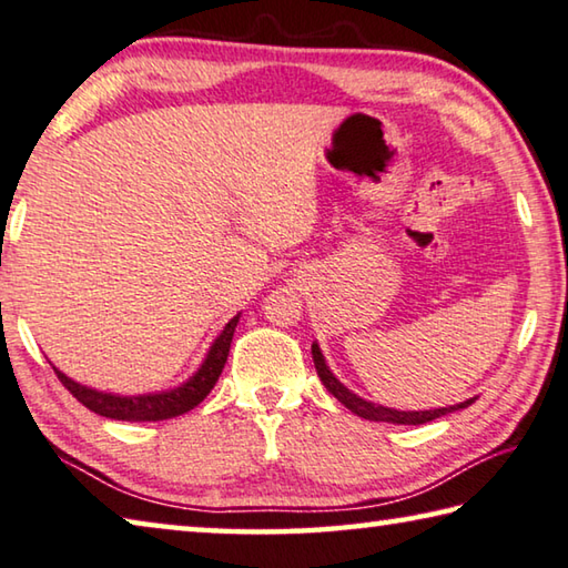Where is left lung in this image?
Returning a JSON list of instances; mask_svg holds the SVG:
<instances>
[{
    "label": "left lung",
    "mask_w": 568,
    "mask_h": 568,
    "mask_svg": "<svg viewBox=\"0 0 568 568\" xmlns=\"http://www.w3.org/2000/svg\"><path fill=\"white\" fill-rule=\"evenodd\" d=\"M312 356H314V366H316V374H320L322 384L326 386V392L334 394L336 399H339L346 409L354 412L356 416H362V419H369V422H386V424H426V422H434L439 419V416H446L452 412H459L466 409V406H471L476 402L474 399H466L462 404H454V406H444V409H426V412H399V409H389V406H382V404H374V402H366L362 396H356L352 389H346V386L336 379L332 374L329 366H326L324 354L320 349V344H312Z\"/></svg>",
    "instance_id": "8db88e82"
}]
</instances>
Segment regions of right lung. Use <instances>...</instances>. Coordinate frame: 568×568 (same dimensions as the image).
<instances>
[{
    "label": "right lung",
    "mask_w": 568,
    "mask_h": 568,
    "mask_svg": "<svg viewBox=\"0 0 568 568\" xmlns=\"http://www.w3.org/2000/svg\"><path fill=\"white\" fill-rule=\"evenodd\" d=\"M239 324V314L234 320H229V324L222 329V334L216 336L209 346V352L204 356V362L199 364V369L189 376L184 384L174 386V389L166 392H154V394H136V396H122V394H109V392H99L92 389V386H84L74 379H69L67 374H62L54 366V372L77 402H82L89 412H94L99 416H106V419H116V422H164V419H174V416H182L186 412H192L196 404H202L206 399V394L214 389V384L222 374L226 356H229V346H232V336Z\"/></svg>",
    "instance_id": "right-lung-1"
}]
</instances>
